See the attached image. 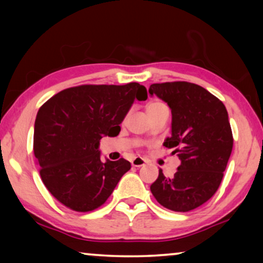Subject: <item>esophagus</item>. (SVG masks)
<instances>
[{
    "instance_id": "obj_1",
    "label": "esophagus",
    "mask_w": 263,
    "mask_h": 263,
    "mask_svg": "<svg viewBox=\"0 0 263 263\" xmlns=\"http://www.w3.org/2000/svg\"><path fill=\"white\" fill-rule=\"evenodd\" d=\"M145 163H146V160L143 159V158H141V157H135L134 159L132 160V165H133V166H135V167L143 166V165H145Z\"/></svg>"
}]
</instances>
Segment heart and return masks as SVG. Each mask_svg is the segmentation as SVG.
<instances>
[{
	"label": "heart",
	"mask_w": 263,
	"mask_h": 263,
	"mask_svg": "<svg viewBox=\"0 0 263 263\" xmlns=\"http://www.w3.org/2000/svg\"><path fill=\"white\" fill-rule=\"evenodd\" d=\"M160 106H165V104L160 103V102H153L148 104V106H147V110H151V109H156V107H160Z\"/></svg>",
	"instance_id": "heart-1"
}]
</instances>
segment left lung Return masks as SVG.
<instances>
[{
  "instance_id": "1",
  "label": "left lung",
  "mask_w": 263,
  "mask_h": 263,
  "mask_svg": "<svg viewBox=\"0 0 263 263\" xmlns=\"http://www.w3.org/2000/svg\"><path fill=\"white\" fill-rule=\"evenodd\" d=\"M171 109V136L164 146L176 148L181 165L172 177L159 168L151 184L153 196L167 210L189 212L211 199L220 185L233 138L226 107L199 85L185 81L149 86Z\"/></svg>"
}]
</instances>
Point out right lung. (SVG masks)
Instances as JSON below:
<instances>
[{
	"label": "right lung",
	"mask_w": 263,
	"mask_h": 263,
	"mask_svg": "<svg viewBox=\"0 0 263 263\" xmlns=\"http://www.w3.org/2000/svg\"><path fill=\"white\" fill-rule=\"evenodd\" d=\"M146 100L138 82L82 85L63 89L39 109L33 151L44 185L61 203L77 212L102 206L130 163L100 160L99 141L117 136L134 100Z\"/></svg>",
	"instance_id": "1"
}]
</instances>
